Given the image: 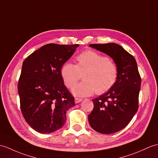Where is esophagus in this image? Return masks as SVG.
I'll return each instance as SVG.
<instances>
[{"instance_id":"esophagus-1","label":"esophagus","mask_w":158,"mask_h":158,"mask_svg":"<svg viewBox=\"0 0 158 158\" xmlns=\"http://www.w3.org/2000/svg\"><path fill=\"white\" fill-rule=\"evenodd\" d=\"M83 100L82 98H75V102L76 104H78L79 102H81Z\"/></svg>"}]
</instances>
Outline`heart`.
<instances>
[{
  "label": "heart",
  "mask_w": 158,
  "mask_h": 158,
  "mask_svg": "<svg viewBox=\"0 0 158 158\" xmlns=\"http://www.w3.org/2000/svg\"><path fill=\"white\" fill-rule=\"evenodd\" d=\"M118 68L114 62L96 51L88 50L76 57L75 65L66 62L60 75L65 85L72 88L83 75V81L73 88L77 96H88L96 91L103 94L111 90L118 78Z\"/></svg>",
  "instance_id": "1"
}]
</instances>
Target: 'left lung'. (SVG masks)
Listing matches in <instances>:
<instances>
[{
    "label": "left lung",
    "instance_id": "8db88e82",
    "mask_svg": "<svg viewBox=\"0 0 158 158\" xmlns=\"http://www.w3.org/2000/svg\"><path fill=\"white\" fill-rule=\"evenodd\" d=\"M89 46L112 58L119 73L112 89L92 100L94 109L88 120L91 127L99 133H114L128 125L139 108L141 79L137 62L133 55L114 43Z\"/></svg>",
    "mask_w": 158,
    "mask_h": 158
}]
</instances>
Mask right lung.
<instances>
[{"label": "right lung", "mask_w": 158, "mask_h": 158, "mask_svg": "<svg viewBox=\"0 0 158 158\" xmlns=\"http://www.w3.org/2000/svg\"><path fill=\"white\" fill-rule=\"evenodd\" d=\"M78 46L48 44L23 62L18 83L21 110L29 125L38 133L60 129L67 120L66 112L75 106L60 69Z\"/></svg>", "instance_id": "add662e5"}]
</instances>
